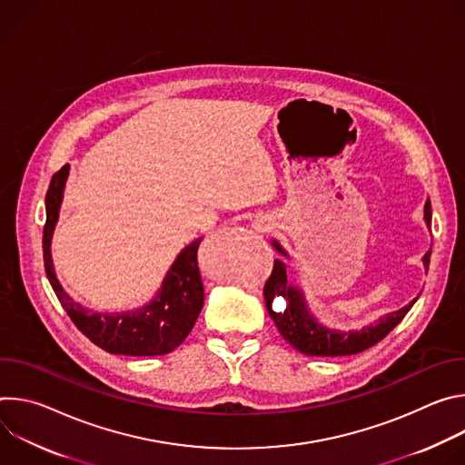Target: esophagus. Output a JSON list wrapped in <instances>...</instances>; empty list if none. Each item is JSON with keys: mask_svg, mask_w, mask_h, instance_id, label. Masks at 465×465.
I'll use <instances>...</instances> for the list:
<instances>
[{"mask_svg": "<svg viewBox=\"0 0 465 465\" xmlns=\"http://www.w3.org/2000/svg\"><path fill=\"white\" fill-rule=\"evenodd\" d=\"M253 226H255V230H259V232H267V226H264V224L259 223V221H257Z\"/></svg>", "mask_w": 465, "mask_h": 465, "instance_id": "34e87169", "label": "esophagus"}]
</instances>
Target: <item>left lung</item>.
I'll return each mask as SVG.
<instances>
[{
	"label": "left lung",
	"mask_w": 465,
	"mask_h": 465,
	"mask_svg": "<svg viewBox=\"0 0 465 465\" xmlns=\"http://www.w3.org/2000/svg\"><path fill=\"white\" fill-rule=\"evenodd\" d=\"M432 221V210L430 201L425 203V223L427 228H430ZM272 246L278 253L289 257V253L282 248L278 241H272ZM430 262V250L423 255V267L429 271ZM264 302H267V309L271 318L274 320L282 337L296 348L303 355L311 357H342V355H355L361 353L371 346H375L379 341H382L390 331L400 323L405 314L411 311V307L416 303L411 302L409 305L401 307L400 311H393L382 318H379L373 325L362 327L361 331H337L322 325L309 311V305L305 302L303 292L291 285L287 280V264L282 259H274V269L264 283L262 289ZM282 295L286 300V309L276 313L272 309V302Z\"/></svg>",
	"instance_id": "left-lung-1"
}]
</instances>
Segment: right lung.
<instances>
[{"mask_svg": "<svg viewBox=\"0 0 465 465\" xmlns=\"http://www.w3.org/2000/svg\"><path fill=\"white\" fill-rule=\"evenodd\" d=\"M68 174L70 165H64L51 178L45 194V226L42 239L45 274L58 302L81 333L108 353L154 357L173 351L191 333L204 305V285L196 261L198 244H201L203 237L193 241L178 253L167 271L162 289L147 305L114 314L84 309L62 289L51 259V237L58 221V210Z\"/></svg>", "mask_w": 465, "mask_h": 465, "instance_id": "obj_1", "label": "right lung"}]
</instances>
